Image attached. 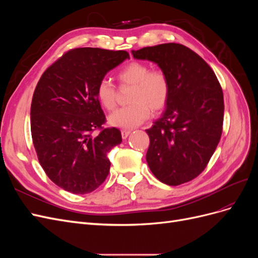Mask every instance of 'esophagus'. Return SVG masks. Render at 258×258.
<instances>
[{
  "instance_id": "obj_1",
  "label": "esophagus",
  "mask_w": 258,
  "mask_h": 258,
  "mask_svg": "<svg viewBox=\"0 0 258 258\" xmlns=\"http://www.w3.org/2000/svg\"><path fill=\"white\" fill-rule=\"evenodd\" d=\"M131 134V130H127V129H123L121 130V138L122 139H127Z\"/></svg>"
}]
</instances>
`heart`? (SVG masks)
Instances as JSON below:
<instances>
[{
  "instance_id": "1",
  "label": "heart",
  "mask_w": 258,
  "mask_h": 258,
  "mask_svg": "<svg viewBox=\"0 0 258 258\" xmlns=\"http://www.w3.org/2000/svg\"><path fill=\"white\" fill-rule=\"evenodd\" d=\"M117 80L122 86H132V90L129 97L131 104L117 108L108 117L115 127H137L148 118L151 111L160 113L169 103L171 83L168 74L160 69L151 70L144 62L131 61L119 70ZM96 96L106 110L115 107L117 91L110 80L102 79L98 83Z\"/></svg>"
}]
</instances>
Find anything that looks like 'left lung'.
<instances>
[{
	"mask_svg": "<svg viewBox=\"0 0 258 258\" xmlns=\"http://www.w3.org/2000/svg\"><path fill=\"white\" fill-rule=\"evenodd\" d=\"M150 60L171 83L166 111L146 130V161L160 182L177 186L197 177L220 142L224 121L223 90L213 70L188 47L167 43L132 50Z\"/></svg>",
	"mask_w": 258,
	"mask_h": 258,
	"instance_id": "8db88e82",
	"label": "left lung"
}]
</instances>
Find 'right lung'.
Segmentation results:
<instances>
[{"mask_svg": "<svg viewBox=\"0 0 258 258\" xmlns=\"http://www.w3.org/2000/svg\"><path fill=\"white\" fill-rule=\"evenodd\" d=\"M129 59L124 50H69L46 70L31 103V135L45 173L61 188L88 194L110 172L107 153L121 143L117 128H103L98 83ZM100 130L99 135L92 132Z\"/></svg>", "mask_w": 258, "mask_h": 258, "instance_id": "obj_1", "label": "right lung"}]
</instances>
